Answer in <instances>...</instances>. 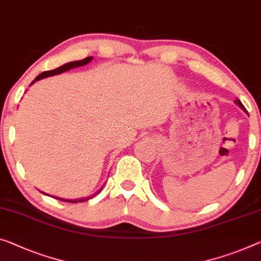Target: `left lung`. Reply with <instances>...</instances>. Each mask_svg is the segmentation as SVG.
Wrapping results in <instances>:
<instances>
[{
  "label": "left lung",
  "mask_w": 261,
  "mask_h": 261,
  "mask_svg": "<svg viewBox=\"0 0 261 261\" xmlns=\"http://www.w3.org/2000/svg\"><path fill=\"white\" fill-rule=\"evenodd\" d=\"M234 102L236 103H237V105L240 107V108H242V110L244 111V112H246V108L245 107H244V105H243V103H242V101H240V100L239 99H237V100H234ZM246 113H247V112H246Z\"/></svg>",
  "instance_id": "1"
}]
</instances>
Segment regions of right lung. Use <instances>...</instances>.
<instances>
[{"label":"right lung","mask_w":261,"mask_h":261,"mask_svg":"<svg viewBox=\"0 0 261 261\" xmlns=\"http://www.w3.org/2000/svg\"><path fill=\"white\" fill-rule=\"evenodd\" d=\"M92 58H93V57H87V58H84V59H82V61H75V62L66 63V64H64V65L57 67V69H55V70L42 72L41 74L37 75V77L35 78L34 82L31 83V85H33V84H34L35 82H37V80H41V79H43V78L50 77V75L61 74V73H63V72L69 71V70H71V69H74V67H79V66H84V65H86V64H89V63L92 61ZM101 190H102V188H101V189H100V190H98L97 192H95V194H93L92 196H89V197H85V198H78V199H64V198H59V197H56V198H57V199H61V200H63V202H69V203L86 202V200H89V199H91L92 197H94V196H97V195L99 194V192L101 191ZM43 194H44V192H43ZM45 195H46V194H45Z\"/></svg>","instance_id":"1"}]
</instances>
